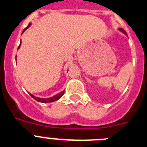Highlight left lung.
Listing matches in <instances>:
<instances>
[{
	"mask_svg": "<svg viewBox=\"0 0 147 147\" xmlns=\"http://www.w3.org/2000/svg\"><path fill=\"white\" fill-rule=\"evenodd\" d=\"M119 30H120V31H121V32H123V33H124L126 35H127V33H126V32H125V31H124V29H122V28H119Z\"/></svg>",
	"mask_w": 147,
	"mask_h": 147,
	"instance_id": "left-lung-1",
	"label": "left lung"
}]
</instances>
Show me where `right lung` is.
Segmentation results:
<instances>
[{
    "label": "right lung",
    "instance_id": "right-lung-1",
    "mask_svg": "<svg viewBox=\"0 0 147 147\" xmlns=\"http://www.w3.org/2000/svg\"><path fill=\"white\" fill-rule=\"evenodd\" d=\"M30 26H31V23H29V24H28V26H27L26 28H24V29H23V32H22V34H23V32H25L27 28H28V27ZM20 45L18 46V49L20 48ZM15 59H17V58L15 57ZM64 93H65V91H62V92H60V93H58V94H57V95H55V96H53V97H51V98H38V97H35L34 96H33V95L31 94V93H30V96H32V98H34L35 100H37V102H42V103H49V102H55V101H57L58 99H59V98H60L61 97H62V96H63Z\"/></svg>",
    "mask_w": 147,
    "mask_h": 147
}]
</instances>
